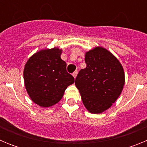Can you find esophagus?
Listing matches in <instances>:
<instances>
[{"instance_id":"obj_1","label":"esophagus","mask_w":147,"mask_h":147,"mask_svg":"<svg viewBox=\"0 0 147 147\" xmlns=\"http://www.w3.org/2000/svg\"><path fill=\"white\" fill-rule=\"evenodd\" d=\"M77 74H78V71H74V72L73 73V76H74V77L75 79H76V76H77Z\"/></svg>"}]
</instances>
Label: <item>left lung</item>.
I'll list each match as a JSON object with an SVG mask.
<instances>
[{
	"label": "left lung",
	"mask_w": 147,
	"mask_h": 147,
	"mask_svg": "<svg viewBox=\"0 0 147 147\" xmlns=\"http://www.w3.org/2000/svg\"><path fill=\"white\" fill-rule=\"evenodd\" d=\"M85 61L86 67L80 71L75 85L87 110L101 113L120 96L125 82L124 68L112 53L102 47L86 52Z\"/></svg>",
	"instance_id": "obj_1"
}]
</instances>
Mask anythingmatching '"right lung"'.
I'll return each mask as SVG.
<instances>
[{
    "instance_id": "obj_1",
    "label": "right lung",
    "mask_w": 147,
    "mask_h": 147,
    "mask_svg": "<svg viewBox=\"0 0 147 147\" xmlns=\"http://www.w3.org/2000/svg\"><path fill=\"white\" fill-rule=\"evenodd\" d=\"M58 48L44 49L28 59L23 71L26 91L31 99L42 107L59 102L74 78L66 71V62L61 59Z\"/></svg>"
}]
</instances>
